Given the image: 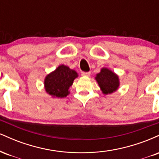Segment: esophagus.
Returning a JSON list of instances; mask_svg holds the SVG:
<instances>
[{
	"label": "esophagus",
	"mask_w": 159,
	"mask_h": 159,
	"mask_svg": "<svg viewBox=\"0 0 159 159\" xmlns=\"http://www.w3.org/2000/svg\"><path fill=\"white\" fill-rule=\"evenodd\" d=\"M81 75L84 76V77H89L90 75V72H81Z\"/></svg>",
	"instance_id": "obj_1"
}]
</instances>
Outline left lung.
<instances>
[{
  "label": "left lung",
  "mask_w": 159,
  "mask_h": 159,
  "mask_svg": "<svg viewBox=\"0 0 159 159\" xmlns=\"http://www.w3.org/2000/svg\"><path fill=\"white\" fill-rule=\"evenodd\" d=\"M95 79L97 81L102 93L105 95L116 92L120 87L119 76L105 67L102 68L99 73L96 74Z\"/></svg>",
  "instance_id": "left-lung-1"
}]
</instances>
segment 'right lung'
<instances>
[{
  "mask_svg": "<svg viewBox=\"0 0 159 159\" xmlns=\"http://www.w3.org/2000/svg\"><path fill=\"white\" fill-rule=\"evenodd\" d=\"M78 77L76 71L65 65H60L47 75L44 80L45 90L53 98H64L69 94V87Z\"/></svg>",
  "mask_w": 159,
  "mask_h": 159,
  "instance_id": "add662e5",
  "label": "right lung"
}]
</instances>
